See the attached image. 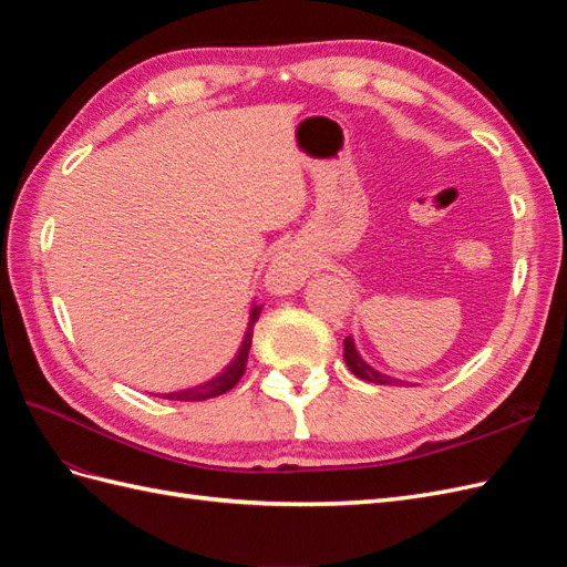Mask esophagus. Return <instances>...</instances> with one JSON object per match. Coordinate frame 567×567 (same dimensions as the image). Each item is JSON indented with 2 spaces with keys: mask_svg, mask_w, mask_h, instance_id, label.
<instances>
[{
  "mask_svg": "<svg viewBox=\"0 0 567 567\" xmlns=\"http://www.w3.org/2000/svg\"><path fill=\"white\" fill-rule=\"evenodd\" d=\"M307 277V269L300 260V255L293 250H279L274 255V260L267 269V286L274 290V293H293Z\"/></svg>",
  "mask_w": 567,
  "mask_h": 567,
  "instance_id": "obj_1",
  "label": "esophagus"
}]
</instances>
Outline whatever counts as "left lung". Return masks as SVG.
I'll return each instance as SVG.
<instances>
[{"instance_id": "obj_1", "label": "left lung", "mask_w": 567, "mask_h": 567, "mask_svg": "<svg viewBox=\"0 0 567 567\" xmlns=\"http://www.w3.org/2000/svg\"><path fill=\"white\" fill-rule=\"evenodd\" d=\"M342 346H346V352H342V357H346V364L350 367V371L357 375V379L375 383V385H398V383L402 385V381L392 379V375H385L381 371H375L371 364H367L364 359H362V354L357 352L354 340L350 336L346 338V342H342Z\"/></svg>"}]
</instances>
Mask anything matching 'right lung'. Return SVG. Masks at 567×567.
<instances>
[{
  "instance_id": "add662e5",
  "label": "right lung",
  "mask_w": 567,
  "mask_h": 567,
  "mask_svg": "<svg viewBox=\"0 0 567 567\" xmlns=\"http://www.w3.org/2000/svg\"><path fill=\"white\" fill-rule=\"evenodd\" d=\"M260 310H262L260 305L252 307L248 331H246V338L241 342V350H238V354L231 359V364L225 371L215 375V379L200 383V385L177 390V392H167V394H161V398L163 400H177V402H203V400L217 398V394H225L227 390H231L238 381H241V375L246 373V362H248V352H250V342H252V326H255L257 319H260Z\"/></svg>"
}]
</instances>
